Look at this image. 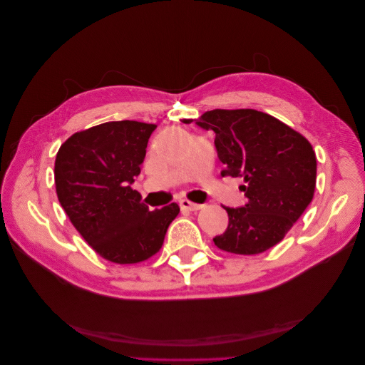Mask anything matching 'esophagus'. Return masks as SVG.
<instances>
[{
    "instance_id": "obj_1",
    "label": "esophagus",
    "mask_w": 365,
    "mask_h": 365,
    "mask_svg": "<svg viewBox=\"0 0 365 365\" xmlns=\"http://www.w3.org/2000/svg\"><path fill=\"white\" fill-rule=\"evenodd\" d=\"M180 207L182 210H185V212H197V210L202 208L201 204H195V202H190V201H187V200H182L180 202Z\"/></svg>"
}]
</instances>
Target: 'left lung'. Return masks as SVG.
Listing matches in <instances>:
<instances>
[{
	"label": "left lung",
	"mask_w": 365,
	"mask_h": 365,
	"mask_svg": "<svg viewBox=\"0 0 365 365\" xmlns=\"http://www.w3.org/2000/svg\"><path fill=\"white\" fill-rule=\"evenodd\" d=\"M213 130L222 176L244 178V207L230 208L228 227L215 245L233 254H259L277 245L311 204L315 152L302 134L254 109H213L196 120Z\"/></svg>",
	"instance_id": "8db88e82"
}]
</instances>
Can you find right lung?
Returning a JSON list of instances; mask_svg holds the SVG:
<instances>
[{"label":"right lung","instance_id":"1","mask_svg":"<svg viewBox=\"0 0 365 365\" xmlns=\"http://www.w3.org/2000/svg\"><path fill=\"white\" fill-rule=\"evenodd\" d=\"M155 125L108 121L76 132L54 163L58 200L74 228L103 259L138 263L158 252L180 207L149 210L132 189Z\"/></svg>","mask_w":365,"mask_h":365}]
</instances>
